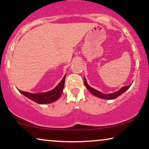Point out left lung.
I'll use <instances>...</instances> for the list:
<instances>
[{
	"mask_svg": "<svg viewBox=\"0 0 149 149\" xmlns=\"http://www.w3.org/2000/svg\"><path fill=\"white\" fill-rule=\"evenodd\" d=\"M84 83H85V87H87V89L89 90L92 94H93L95 96L97 97H99V98L103 99V100H113V99L117 98L118 97L121 95L122 93H124L126 91L128 90L131 86V85H130L126 86V87H123L120 90H118V91L112 93L105 94L100 91H97V90L93 89V88H92L91 87H90V86L88 85L87 80H86L85 77H84Z\"/></svg>",
	"mask_w": 149,
	"mask_h": 149,
	"instance_id": "1",
	"label": "left lung"
}]
</instances>
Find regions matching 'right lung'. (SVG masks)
<instances>
[{"label": "right lung", "mask_w": 149, "mask_h": 149, "mask_svg": "<svg viewBox=\"0 0 149 149\" xmlns=\"http://www.w3.org/2000/svg\"><path fill=\"white\" fill-rule=\"evenodd\" d=\"M65 78L66 74L64 75L63 79H62V81L60 82L56 87L47 92L39 93H31L29 92L18 90L21 94H23L26 97L35 101V102L39 103V104H47V103H53L58 100L60 97L61 96L64 87Z\"/></svg>", "instance_id": "obj_1"}]
</instances>
